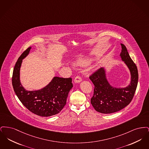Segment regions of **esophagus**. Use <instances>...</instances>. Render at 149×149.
<instances>
[{"instance_id":"1","label":"esophagus","mask_w":149,"mask_h":149,"mask_svg":"<svg viewBox=\"0 0 149 149\" xmlns=\"http://www.w3.org/2000/svg\"><path fill=\"white\" fill-rule=\"evenodd\" d=\"M81 80H82V79L81 78V77H80V76H79V75L77 76V77L75 78V79H74V82H75V83H77L81 82Z\"/></svg>"}]
</instances>
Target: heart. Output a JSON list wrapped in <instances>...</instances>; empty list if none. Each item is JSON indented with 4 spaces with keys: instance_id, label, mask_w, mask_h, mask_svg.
<instances>
[{
    "instance_id": "heart-1",
    "label": "heart",
    "mask_w": 149,
    "mask_h": 149,
    "mask_svg": "<svg viewBox=\"0 0 149 149\" xmlns=\"http://www.w3.org/2000/svg\"><path fill=\"white\" fill-rule=\"evenodd\" d=\"M81 65H86V64H87V63H81Z\"/></svg>"
}]
</instances>
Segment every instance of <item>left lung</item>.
Here are the masks:
<instances>
[{
  "mask_svg": "<svg viewBox=\"0 0 149 149\" xmlns=\"http://www.w3.org/2000/svg\"><path fill=\"white\" fill-rule=\"evenodd\" d=\"M120 45V57L131 72V80L129 85L122 88L111 86L107 80L104 68L98 69L89 77L94 85L91 102L95 110L102 113H112L124 108L130 103L136 90L139 78L137 66L130 56L126 46Z\"/></svg>",
  "mask_w": 149,
  "mask_h": 149,
  "instance_id": "left-lung-1",
  "label": "left lung"
}]
</instances>
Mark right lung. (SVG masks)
I'll return each mask as SVG.
<instances>
[{
	"instance_id": "1",
	"label": "right lung",
	"mask_w": 149,
	"mask_h": 149,
	"mask_svg": "<svg viewBox=\"0 0 149 149\" xmlns=\"http://www.w3.org/2000/svg\"><path fill=\"white\" fill-rule=\"evenodd\" d=\"M31 47L25 50L14 66L12 85L14 92L23 106L36 115L49 117L58 113L66 103L69 91L73 86L71 78L55 77L42 89L27 91L22 86L19 80V71L22 59L27 56Z\"/></svg>"
}]
</instances>
